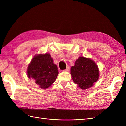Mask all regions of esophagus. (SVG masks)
<instances>
[{"label": "esophagus", "mask_w": 126, "mask_h": 126, "mask_svg": "<svg viewBox=\"0 0 126 126\" xmlns=\"http://www.w3.org/2000/svg\"><path fill=\"white\" fill-rule=\"evenodd\" d=\"M64 70L66 71H69V70H70V67H67L65 70Z\"/></svg>", "instance_id": "esophagus-1"}]
</instances>
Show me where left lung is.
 Instances as JSON below:
<instances>
[{"label": "left lung", "instance_id": "8db88e82", "mask_svg": "<svg viewBox=\"0 0 126 126\" xmlns=\"http://www.w3.org/2000/svg\"><path fill=\"white\" fill-rule=\"evenodd\" d=\"M71 77L75 83L82 89H86L93 86L97 81L99 70L96 63L84 57H79L71 68Z\"/></svg>", "mask_w": 126, "mask_h": 126}]
</instances>
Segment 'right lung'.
I'll return each mask as SVG.
<instances>
[{
  "label": "right lung",
  "instance_id": "add662e5",
  "mask_svg": "<svg viewBox=\"0 0 126 126\" xmlns=\"http://www.w3.org/2000/svg\"><path fill=\"white\" fill-rule=\"evenodd\" d=\"M58 74L57 66L49 53L34 56L28 66V77L33 79L43 89L49 88L56 81Z\"/></svg>",
  "mask_w": 126,
  "mask_h": 126
}]
</instances>
